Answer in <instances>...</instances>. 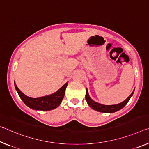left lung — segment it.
<instances>
[{"label":"left lung","mask_w":149,"mask_h":149,"mask_svg":"<svg viewBox=\"0 0 149 149\" xmlns=\"http://www.w3.org/2000/svg\"><path fill=\"white\" fill-rule=\"evenodd\" d=\"M134 91V89L133 90V91L132 92L131 95H130L125 100L123 101V102L118 103V104H116V105H103V104H101V103L95 102V101H93L92 99H91V97L89 95L88 90H87V89H86V100L87 101V104L89 105V107H90L91 109H93L97 111L102 112V113H112L116 112V111H117L121 109L122 108H123L126 105L127 103H128V101H129L130 99H131V97L133 96Z\"/></svg>","instance_id":"8db88e82"}]
</instances>
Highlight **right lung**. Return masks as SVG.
I'll list each match as a JSON object with an SVG mask.
<instances>
[{
    "mask_svg": "<svg viewBox=\"0 0 149 149\" xmlns=\"http://www.w3.org/2000/svg\"><path fill=\"white\" fill-rule=\"evenodd\" d=\"M68 82L65 83L63 86L58 89L57 91L51 95H46L38 98L30 97L25 94H24L15 84V86L16 90L18 93L21 100H22L25 105H26L28 107L31 108L32 109L39 110V111H50L57 108L60 105L61 102L63 100L65 95V91L66 87L68 86Z\"/></svg>",
    "mask_w": 149,
    "mask_h": 149,
    "instance_id": "obj_1",
    "label": "right lung"
}]
</instances>
